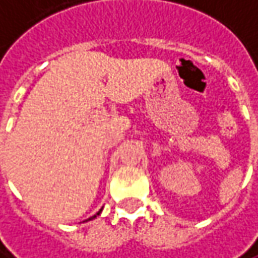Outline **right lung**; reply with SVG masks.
<instances>
[{
	"label": "right lung",
	"mask_w": 258,
	"mask_h": 258,
	"mask_svg": "<svg viewBox=\"0 0 258 258\" xmlns=\"http://www.w3.org/2000/svg\"><path fill=\"white\" fill-rule=\"evenodd\" d=\"M100 213H101V210H100V212L97 213V214H94V216H92V217H89V219H88V220H92V219H95V217H97V216H100Z\"/></svg>",
	"instance_id": "right-lung-1"
}]
</instances>
